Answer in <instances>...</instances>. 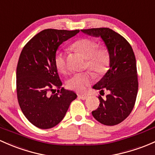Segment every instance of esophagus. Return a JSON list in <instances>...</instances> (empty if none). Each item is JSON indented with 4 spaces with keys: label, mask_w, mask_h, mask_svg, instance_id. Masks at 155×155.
Instances as JSON below:
<instances>
[{
    "label": "esophagus",
    "mask_w": 155,
    "mask_h": 155,
    "mask_svg": "<svg viewBox=\"0 0 155 155\" xmlns=\"http://www.w3.org/2000/svg\"><path fill=\"white\" fill-rule=\"evenodd\" d=\"M78 97H79V99H83V100H84V99H87V98H88V96L86 95V94H79V95H78Z\"/></svg>",
    "instance_id": "obj_1"
}]
</instances>
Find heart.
<instances>
[{"label":"heart","instance_id":"obj_1","mask_svg":"<svg viewBox=\"0 0 155 155\" xmlns=\"http://www.w3.org/2000/svg\"><path fill=\"white\" fill-rule=\"evenodd\" d=\"M71 49L81 53L87 59L86 68L96 75H102L107 71L109 64V53L106 48H98V44L94 40L81 38L71 45ZM57 69L62 73H67L68 66L66 56L62 52H58L55 57ZM94 77L90 73H76L68 80L67 84L71 90L84 92L91 85Z\"/></svg>","mask_w":155,"mask_h":155}]
</instances>
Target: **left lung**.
<instances>
[{
    "mask_svg": "<svg viewBox=\"0 0 155 155\" xmlns=\"http://www.w3.org/2000/svg\"><path fill=\"white\" fill-rule=\"evenodd\" d=\"M84 34L100 37L109 53V70L93 88L110 92L105 99L99 97L98 108L92 111L97 121L105 125L123 122L134 106L138 91L136 58L132 48L121 35L109 28L81 30ZM101 94V93H99Z\"/></svg>",
    "mask_w": 155,
    "mask_h": 155,
    "instance_id": "1",
    "label": "left lung"
}]
</instances>
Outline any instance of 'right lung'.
<instances>
[{
    "mask_svg": "<svg viewBox=\"0 0 155 155\" xmlns=\"http://www.w3.org/2000/svg\"><path fill=\"white\" fill-rule=\"evenodd\" d=\"M79 32L44 30L31 38L21 53L16 70L18 101L26 118L39 128L58 125L77 97L73 91L61 87L55 57L58 47Z\"/></svg>",
    "mask_w": 155,
    "mask_h": 155,
    "instance_id": "obj_1",
    "label": "right lung"
}]
</instances>
